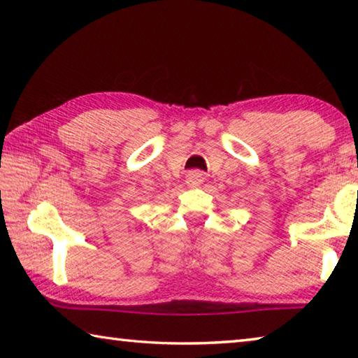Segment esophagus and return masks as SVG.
Returning a JSON list of instances; mask_svg holds the SVG:
<instances>
[{"label": "esophagus", "mask_w": 358, "mask_h": 358, "mask_svg": "<svg viewBox=\"0 0 358 358\" xmlns=\"http://www.w3.org/2000/svg\"><path fill=\"white\" fill-rule=\"evenodd\" d=\"M202 181H203V173L199 172V171H192V172L186 175V183H187V186H191V187L201 186Z\"/></svg>", "instance_id": "esophagus-1"}]
</instances>
